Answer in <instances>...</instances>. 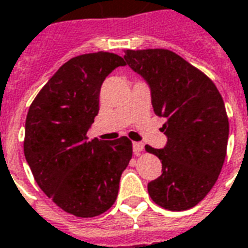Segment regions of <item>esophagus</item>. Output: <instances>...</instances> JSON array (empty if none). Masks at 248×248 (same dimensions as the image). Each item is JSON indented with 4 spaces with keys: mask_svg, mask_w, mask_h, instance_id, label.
Listing matches in <instances>:
<instances>
[{
    "mask_svg": "<svg viewBox=\"0 0 248 248\" xmlns=\"http://www.w3.org/2000/svg\"><path fill=\"white\" fill-rule=\"evenodd\" d=\"M142 150H143V145L140 142H133V151H134V154L138 155Z\"/></svg>",
    "mask_w": 248,
    "mask_h": 248,
    "instance_id": "1",
    "label": "esophagus"
}]
</instances>
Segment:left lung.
Segmentation results:
<instances>
[{"label":"left lung","instance_id":"1","mask_svg":"<svg viewBox=\"0 0 248 248\" xmlns=\"http://www.w3.org/2000/svg\"><path fill=\"white\" fill-rule=\"evenodd\" d=\"M124 58L149 85L154 113L165 118L166 146L145 147L162 162L149 195L170 211L188 210L207 195L223 166L229 140L223 98L207 76L170 50H126Z\"/></svg>","mask_w":248,"mask_h":248}]
</instances>
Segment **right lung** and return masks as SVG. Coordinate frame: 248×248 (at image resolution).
Segmentation results:
<instances>
[{
    "label": "right lung",
    "instance_id": "obj_1",
    "mask_svg": "<svg viewBox=\"0 0 248 248\" xmlns=\"http://www.w3.org/2000/svg\"><path fill=\"white\" fill-rule=\"evenodd\" d=\"M122 57L98 51L74 57L57 70L30 105L24 153L37 185L63 211L93 218L111 207L133 155L126 137L87 140L99 111V92Z\"/></svg>",
    "mask_w": 248,
    "mask_h": 248
}]
</instances>
